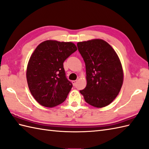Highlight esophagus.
Wrapping results in <instances>:
<instances>
[{
	"label": "esophagus",
	"instance_id": "34e87169",
	"mask_svg": "<svg viewBox=\"0 0 149 149\" xmlns=\"http://www.w3.org/2000/svg\"><path fill=\"white\" fill-rule=\"evenodd\" d=\"M72 85H73V86H75L77 85V80H74V81H72Z\"/></svg>",
	"mask_w": 149,
	"mask_h": 149
}]
</instances>
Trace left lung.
<instances>
[{
  "instance_id": "obj_1",
  "label": "left lung",
  "mask_w": 149,
  "mask_h": 149,
  "mask_svg": "<svg viewBox=\"0 0 149 149\" xmlns=\"http://www.w3.org/2000/svg\"><path fill=\"white\" fill-rule=\"evenodd\" d=\"M77 47L85 62L87 81L80 93L85 101L94 107L110 104L123 83V71L117 54L102 39L79 42Z\"/></svg>"
}]
</instances>
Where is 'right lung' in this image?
<instances>
[{
	"label": "right lung",
	"mask_w": 149,
	"mask_h": 149,
	"mask_svg": "<svg viewBox=\"0 0 149 149\" xmlns=\"http://www.w3.org/2000/svg\"><path fill=\"white\" fill-rule=\"evenodd\" d=\"M77 50L71 42L48 40L36 48L29 59L27 80L33 97L41 105L54 107L63 102L72 87L63 63Z\"/></svg>",
	"instance_id": "add662e5"
}]
</instances>
